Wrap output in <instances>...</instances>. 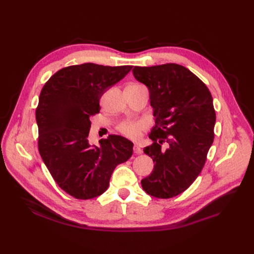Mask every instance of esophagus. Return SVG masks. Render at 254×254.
I'll return each instance as SVG.
<instances>
[{"instance_id":"1","label":"esophagus","mask_w":254,"mask_h":254,"mask_svg":"<svg viewBox=\"0 0 254 254\" xmlns=\"http://www.w3.org/2000/svg\"><path fill=\"white\" fill-rule=\"evenodd\" d=\"M133 153H134V154H136V155H139V154H141V153H142L141 149L137 146V144H134V147H133Z\"/></svg>"}]
</instances>
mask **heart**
Listing matches in <instances>:
<instances>
[{"mask_svg": "<svg viewBox=\"0 0 254 254\" xmlns=\"http://www.w3.org/2000/svg\"><path fill=\"white\" fill-rule=\"evenodd\" d=\"M147 125L140 120H127L121 123L118 127L119 131L127 138L137 139L140 136L142 130L146 128Z\"/></svg>", "mask_w": 254, "mask_h": 254, "instance_id": "1", "label": "heart"}]
</instances>
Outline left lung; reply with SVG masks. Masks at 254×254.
I'll list each match as a JSON object with an SVG mask.
<instances>
[{
	"instance_id": "obj_1",
	"label": "left lung",
	"mask_w": 254,
	"mask_h": 254,
	"mask_svg": "<svg viewBox=\"0 0 254 254\" xmlns=\"http://www.w3.org/2000/svg\"><path fill=\"white\" fill-rule=\"evenodd\" d=\"M134 78L150 93L155 127L143 148L155 165L141 187L151 196L168 199L187 190L201 173L214 139L216 115L207 86L186 67L168 63L134 66ZM167 142V150H161Z\"/></svg>"
}]
</instances>
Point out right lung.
Segmentation results:
<instances>
[{
    "instance_id": "1",
    "label": "right lung",
    "mask_w": 254,
    "mask_h": 254,
    "mask_svg": "<svg viewBox=\"0 0 254 254\" xmlns=\"http://www.w3.org/2000/svg\"><path fill=\"white\" fill-rule=\"evenodd\" d=\"M132 66L94 63L60 69L43 86L36 108L40 156L57 185L76 199L104 193L116 167L132 155L133 143L111 134L88 141L90 118L99 113L102 94L121 81Z\"/></svg>"
}]
</instances>
